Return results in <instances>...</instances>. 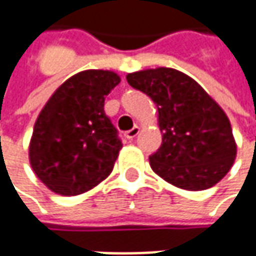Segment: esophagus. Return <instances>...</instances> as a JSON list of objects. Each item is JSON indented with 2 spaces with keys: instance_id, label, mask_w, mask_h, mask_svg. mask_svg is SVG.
Instances as JSON below:
<instances>
[{
  "instance_id": "1",
  "label": "esophagus",
  "mask_w": 256,
  "mask_h": 256,
  "mask_svg": "<svg viewBox=\"0 0 256 256\" xmlns=\"http://www.w3.org/2000/svg\"><path fill=\"white\" fill-rule=\"evenodd\" d=\"M138 134H140V126H138V125H135L132 130L126 131L124 135H125V138H126V140H134Z\"/></svg>"
}]
</instances>
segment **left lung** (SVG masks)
Masks as SVG:
<instances>
[{
	"instance_id": "left-lung-1",
	"label": "left lung",
	"mask_w": 256,
	"mask_h": 256,
	"mask_svg": "<svg viewBox=\"0 0 256 256\" xmlns=\"http://www.w3.org/2000/svg\"><path fill=\"white\" fill-rule=\"evenodd\" d=\"M126 81L158 108L162 144L150 156L152 171L186 191L221 181L234 165L236 142L226 114L201 85L165 66L128 74Z\"/></svg>"
}]
</instances>
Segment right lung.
Wrapping results in <instances>:
<instances>
[{"label":"right lung","mask_w":256,"mask_h":256,"mask_svg":"<svg viewBox=\"0 0 256 256\" xmlns=\"http://www.w3.org/2000/svg\"><path fill=\"white\" fill-rule=\"evenodd\" d=\"M120 82L114 71L86 70L68 78L46 101L35 121L28 155L48 190L74 196L112 172L122 144L104 112V101Z\"/></svg>","instance_id":"obj_1"}]
</instances>
